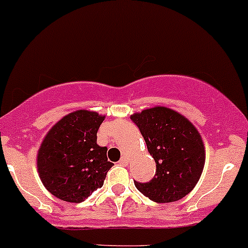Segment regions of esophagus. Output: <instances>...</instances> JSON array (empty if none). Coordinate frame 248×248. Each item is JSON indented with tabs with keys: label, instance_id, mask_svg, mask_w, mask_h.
<instances>
[{
	"label": "esophagus",
	"instance_id": "1",
	"mask_svg": "<svg viewBox=\"0 0 248 248\" xmlns=\"http://www.w3.org/2000/svg\"><path fill=\"white\" fill-rule=\"evenodd\" d=\"M119 165H121V166H127V165H128V160H127V157L122 156L121 160H120V161H119Z\"/></svg>",
	"mask_w": 248,
	"mask_h": 248
}]
</instances>
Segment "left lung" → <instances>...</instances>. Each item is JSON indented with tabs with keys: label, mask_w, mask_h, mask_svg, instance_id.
Returning a JSON list of instances; mask_svg holds the SVG:
<instances>
[{
	"label": "left lung",
	"mask_w": 248,
	"mask_h": 248,
	"mask_svg": "<svg viewBox=\"0 0 248 248\" xmlns=\"http://www.w3.org/2000/svg\"><path fill=\"white\" fill-rule=\"evenodd\" d=\"M156 164L149 182L135 187L157 203L186 197L199 181L205 166V147L200 133L188 119L166 107H154L130 116Z\"/></svg>",
	"instance_id": "obj_1"
}]
</instances>
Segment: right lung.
Instances as JSON below:
<instances>
[{"label":"right lung","instance_id":"add662e5","mask_svg":"<svg viewBox=\"0 0 248 248\" xmlns=\"http://www.w3.org/2000/svg\"><path fill=\"white\" fill-rule=\"evenodd\" d=\"M103 120L96 111H73L43 139L37 152V170L43 186L54 197L78 203L102 187L114 165L107 159V147L96 143Z\"/></svg>","mask_w":248,"mask_h":248}]
</instances>
